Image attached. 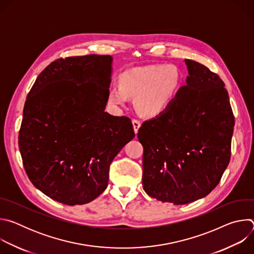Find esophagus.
Here are the masks:
<instances>
[{"mask_svg": "<svg viewBox=\"0 0 254 254\" xmlns=\"http://www.w3.org/2000/svg\"><path fill=\"white\" fill-rule=\"evenodd\" d=\"M132 126H133V129H134V132L136 133L139 127H140V121L137 120V119H133L132 120Z\"/></svg>", "mask_w": 254, "mask_h": 254, "instance_id": "34e87169", "label": "esophagus"}]
</instances>
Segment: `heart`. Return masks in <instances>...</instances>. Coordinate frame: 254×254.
Wrapping results in <instances>:
<instances>
[{"label": "heart", "mask_w": 254, "mask_h": 254, "mask_svg": "<svg viewBox=\"0 0 254 254\" xmlns=\"http://www.w3.org/2000/svg\"><path fill=\"white\" fill-rule=\"evenodd\" d=\"M181 76L171 65H148L125 71L120 76V87H114L107 100L116 107L124 106L129 96H135L137 110L148 117L162 114L176 98Z\"/></svg>", "instance_id": "1"}]
</instances>
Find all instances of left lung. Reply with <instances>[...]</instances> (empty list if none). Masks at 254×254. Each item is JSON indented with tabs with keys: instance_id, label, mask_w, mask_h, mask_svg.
Masks as SVG:
<instances>
[{
	"instance_id": "left-lung-1",
	"label": "left lung",
	"mask_w": 254,
	"mask_h": 254,
	"mask_svg": "<svg viewBox=\"0 0 254 254\" xmlns=\"http://www.w3.org/2000/svg\"><path fill=\"white\" fill-rule=\"evenodd\" d=\"M185 63L187 84L137 132L143 147V190L174 205L201 199L219 184L230 162L235 122L218 74L194 60Z\"/></svg>"
}]
</instances>
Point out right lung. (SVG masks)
<instances>
[{
  "instance_id": "1",
  "label": "right lung",
  "mask_w": 254,
  "mask_h": 254,
  "mask_svg": "<svg viewBox=\"0 0 254 254\" xmlns=\"http://www.w3.org/2000/svg\"><path fill=\"white\" fill-rule=\"evenodd\" d=\"M110 55L51 62L28 93L19 149L31 183L65 205L86 204L107 187L110 166L134 136L127 117L104 112Z\"/></svg>"
}]
</instances>
